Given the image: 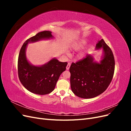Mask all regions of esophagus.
I'll list each match as a JSON object with an SVG mask.
<instances>
[{
  "label": "esophagus",
  "mask_w": 131,
  "mask_h": 131,
  "mask_svg": "<svg viewBox=\"0 0 131 131\" xmlns=\"http://www.w3.org/2000/svg\"><path fill=\"white\" fill-rule=\"evenodd\" d=\"M70 63H68V64H67V67H66V69H67V70H69V68H70Z\"/></svg>",
  "instance_id": "1"
}]
</instances>
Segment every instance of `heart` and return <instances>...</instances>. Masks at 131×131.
<instances>
[{
	"label": "heart",
	"mask_w": 131,
	"mask_h": 131,
	"mask_svg": "<svg viewBox=\"0 0 131 131\" xmlns=\"http://www.w3.org/2000/svg\"><path fill=\"white\" fill-rule=\"evenodd\" d=\"M86 42L85 40H80L79 41H78L77 42H75L73 43V45L72 46L73 49L75 50H79L81 49L82 48L84 47V46L86 45ZM84 53H81V56H84Z\"/></svg>",
	"instance_id": "1"
}]
</instances>
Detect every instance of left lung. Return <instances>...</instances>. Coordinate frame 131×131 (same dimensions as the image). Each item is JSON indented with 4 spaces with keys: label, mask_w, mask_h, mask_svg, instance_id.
Segmentation results:
<instances>
[{
    "label": "left lung",
    "mask_w": 131,
    "mask_h": 131,
    "mask_svg": "<svg viewBox=\"0 0 131 131\" xmlns=\"http://www.w3.org/2000/svg\"><path fill=\"white\" fill-rule=\"evenodd\" d=\"M101 48L103 50L104 56L100 63L94 62L92 55L88 54L70 66V87L79 97L98 96L104 92L112 80L115 70L113 52L103 39L96 45V49Z\"/></svg>",
    "instance_id": "1"
}]
</instances>
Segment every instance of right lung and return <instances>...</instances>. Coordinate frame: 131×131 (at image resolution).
<instances>
[{"label":"right lung","instance_id":"right-lung-1","mask_svg":"<svg viewBox=\"0 0 131 131\" xmlns=\"http://www.w3.org/2000/svg\"><path fill=\"white\" fill-rule=\"evenodd\" d=\"M50 31H43L29 38L23 43L18 58V75L25 88L35 94L43 95L51 93L55 88L61 74L66 70L68 63L51 59L46 64L38 67L31 65L26 56V49L28 42L52 38Z\"/></svg>","mask_w":131,"mask_h":131}]
</instances>
